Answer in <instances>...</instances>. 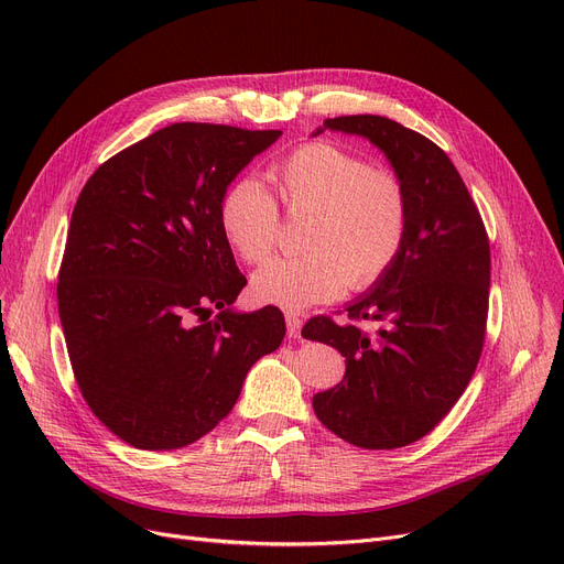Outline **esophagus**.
<instances>
[{"label":"esophagus","instance_id":"34e87169","mask_svg":"<svg viewBox=\"0 0 564 564\" xmlns=\"http://www.w3.org/2000/svg\"><path fill=\"white\" fill-rule=\"evenodd\" d=\"M285 324H288V336L290 338H300L302 334V317L297 313H285Z\"/></svg>","mask_w":564,"mask_h":564}]
</instances>
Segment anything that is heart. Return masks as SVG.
Here are the masks:
<instances>
[{
	"label": "heart",
	"instance_id": "heart-1",
	"mask_svg": "<svg viewBox=\"0 0 564 564\" xmlns=\"http://www.w3.org/2000/svg\"><path fill=\"white\" fill-rule=\"evenodd\" d=\"M270 181L290 213L311 219L302 237L306 253L272 258L253 274L256 300L300 311L336 297L345 285L368 288L391 270L409 224V198L395 173L317 141L276 162ZM219 224L237 253L260 262L276 245V200L260 183L240 177L221 196Z\"/></svg>",
	"mask_w": 564,
	"mask_h": 564
}]
</instances>
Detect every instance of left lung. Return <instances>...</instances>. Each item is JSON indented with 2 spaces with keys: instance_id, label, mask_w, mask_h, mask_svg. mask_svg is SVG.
Wrapping results in <instances>:
<instances>
[{
  "instance_id": "8db88e82",
  "label": "left lung",
  "mask_w": 564,
  "mask_h": 564,
  "mask_svg": "<svg viewBox=\"0 0 564 564\" xmlns=\"http://www.w3.org/2000/svg\"><path fill=\"white\" fill-rule=\"evenodd\" d=\"M332 130L368 139L389 160L409 198L406 237L391 270L345 311L357 324L313 317L304 338L345 357L334 389L313 395L319 423L366 451L423 438L455 406L476 372L489 304V240L476 203L436 143L391 118H327Z\"/></svg>"
}]
</instances>
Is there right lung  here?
I'll use <instances>...</instances> for the list:
<instances>
[{
  "label": "right lung",
  "mask_w": 564,
  "mask_h": 564,
  "mask_svg": "<svg viewBox=\"0 0 564 564\" xmlns=\"http://www.w3.org/2000/svg\"><path fill=\"white\" fill-rule=\"evenodd\" d=\"M281 134L173 123L107 160L75 203L56 285L68 357L86 404L139 451L213 432L285 336L279 308H232L247 279L219 224L226 187Z\"/></svg>",
  "instance_id": "right-lung-1"
}]
</instances>
